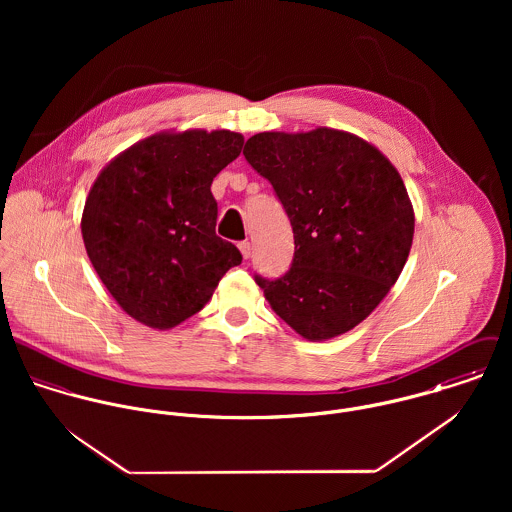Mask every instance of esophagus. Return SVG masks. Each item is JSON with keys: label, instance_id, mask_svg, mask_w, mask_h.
Returning a JSON list of instances; mask_svg holds the SVG:
<instances>
[{"label": "esophagus", "instance_id": "34e87169", "mask_svg": "<svg viewBox=\"0 0 512 512\" xmlns=\"http://www.w3.org/2000/svg\"><path fill=\"white\" fill-rule=\"evenodd\" d=\"M238 248H240V254H242V258H244V260H248V258L252 256V244H250L248 240L240 242V244H238Z\"/></svg>", "mask_w": 512, "mask_h": 512}]
</instances>
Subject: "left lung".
Instances as JSON below:
<instances>
[{
    "label": "left lung",
    "instance_id": "1",
    "mask_svg": "<svg viewBox=\"0 0 512 512\" xmlns=\"http://www.w3.org/2000/svg\"><path fill=\"white\" fill-rule=\"evenodd\" d=\"M292 222V268L256 276L270 307L307 341L339 337L396 284L414 238V207L390 159L363 138L315 128L262 132L244 146Z\"/></svg>",
    "mask_w": 512,
    "mask_h": 512
}]
</instances>
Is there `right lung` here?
<instances>
[{
  "label": "right lung",
  "instance_id": "right-lung-1",
  "mask_svg": "<svg viewBox=\"0 0 512 512\" xmlns=\"http://www.w3.org/2000/svg\"><path fill=\"white\" fill-rule=\"evenodd\" d=\"M230 130H165L118 153L82 211L86 254L116 303L151 329L201 311L220 278L242 262L215 232L213 179L240 155Z\"/></svg>",
  "mask_w": 512,
  "mask_h": 512
}]
</instances>
